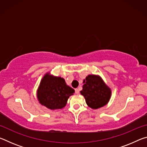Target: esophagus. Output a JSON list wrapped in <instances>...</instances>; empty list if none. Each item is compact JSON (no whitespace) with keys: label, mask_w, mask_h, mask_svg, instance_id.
<instances>
[{"label":"esophagus","mask_w":147,"mask_h":147,"mask_svg":"<svg viewBox=\"0 0 147 147\" xmlns=\"http://www.w3.org/2000/svg\"><path fill=\"white\" fill-rule=\"evenodd\" d=\"M75 93L76 94H79L80 93V90H79V89H75Z\"/></svg>","instance_id":"1"}]
</instances>
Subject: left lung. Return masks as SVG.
Wrapping results in <instances>:
<instances>
[{
  "mask_svg": "<svg viewBox=\"0 0 147 147\" xmlns=\"http://www.w3.org/2000/svg\"><path fill=\"white\" fill-rule=\"evenodd\" d=\"M83 83V89L80 93L84 96L87 104L90 108L98 109L108 102L111 96V90L100 77L89 75Z\"/></svg>",
  "mask_w": 147,
  "mask_h": 147,
  "instance_id": "8db88e82",
  "label": "left lung"
}]
</instances>
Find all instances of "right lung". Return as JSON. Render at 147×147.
I'll use <instances>...</instances> for the list:
<instances>
[{
    "mask_svg": "<svg viewBox=\"0 0 147 147\" xmlns=\"http://www.w3.org/2000/svg\"><path fill=\"white\" fill-rule=\"evenodd\" d=\"M74 90L67 86L65 80L45 74L38 89V98L42 105L51 109H61L65 106L68 98Z\"/></svg>",
    "mask_w": 147,
    "mask_h": 147,
    "instance_id": "add662e5",
    "label": "right lung"
}]
</instances>
